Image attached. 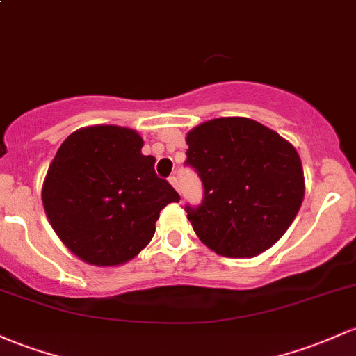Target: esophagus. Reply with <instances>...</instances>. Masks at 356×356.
I'll use <instances>...</instances> for the list:
<instances>
[{
	"instance_id": "1",
	"label": "esophagus",
	"mask_w": 356,
	"mask_h": 356,
	"mask_svg": "<svg viewBox=\"0 0 356 356\" xmlns=\"http://www.w3.org/2000/svg\"><path fill=\"white\" fill-rule=\"evenodd\" d=\"M169 182H170L172 186H174V189H177L179 193H181V184H179V179L175 177V175H170V177H169Z\"/></svg>"
}]
</instances>
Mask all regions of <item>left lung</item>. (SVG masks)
Wrapping results in <instances>:
<instances>
[{
  "instance_id": "left-lung-1",
  "label": "left lung",
  "mask_w": 356,
  "mask_h": 356,
  "mask_svg": "<svg viewBox=\"0 0 356 356\" xmlns=\"http://www.w3.org/2000/svg\"><path fill=\"white\" fill-rule=\"evenodd\" d=\"M186 165L204 187L186 206L199 240L218 255L255 257L270 248L299 213L304 172L296 148L255 120H209L186 136Z\"/></svg>"
}]
</instances>
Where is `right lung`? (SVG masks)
Returning <instances> with one entry per match:
<instances>
[{
  "label": "right lung",
  "mask_w": 356,
  "mask_h": 356,
  "mask_svg": "<svg viewBox=\"0 0 356 356\" xmlns=\"http://www.w3.org/2000/svg\"><path fill=\"white\" fill-rule=\"evenodd\" d=\"M142 147L135 130L96 124L57 150L42 201L54 232L81 260L99 267L131 260L154 236L160 211L181 199Z\"/></svg>",
  "instance_id": "1"
}]
</instances>
